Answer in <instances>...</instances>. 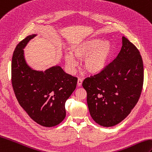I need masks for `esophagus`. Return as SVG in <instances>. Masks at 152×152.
Masks as SVG:
<instances>
[{
    "label": "esophagus",
    "mask_w": 152,
    "mask_h": 152,
    "mask_svg": "<svg viewBox=\"0 0 152 152\" xmlns=\"http://www.w3.org/2000/svg\"><path fill=\"white\" fill-rule=\"evenodd\" d=\"M82 82H83L82 80V79H80V78H78V80H77V86H78V87H81V86H82Z\"/></svg>",
    "instance_id": "34e87169"
}]
</instances>
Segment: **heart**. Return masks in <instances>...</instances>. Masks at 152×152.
<instances>
[{
  "label": "heart",
  "instance_id": "obj_1",
  "mask_svg": "<svg viewBox=\"0 0 152 152\" xmlns=\"http://www.w3.org/2000/svg\"><path fill=\"white\" fill-rule=\"evenodd\" d=\"M72 53L65 55V60L70 69L77 65V59L83 60L82 67L85 71L96 75L107 67L114 54L113 45L109 41H104L99 37H92L77 42L72 46Z\"/></svg>",
  "mask_w": 152,
  "mask_h": 152
}]
</instances>
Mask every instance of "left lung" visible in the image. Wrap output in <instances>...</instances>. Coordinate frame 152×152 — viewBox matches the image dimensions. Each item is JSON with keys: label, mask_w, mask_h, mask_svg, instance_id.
Segmentation results:
<instances>
[{"label": "left lung", "mask_w": 152, "mask_h": 152, "mask_svg": "<svg viewBox=\"0 0 152 152\" xmlns=\"http://www.w3.org/2000/svg\"><path fill=\"white\" fill-rule=\"evenodd\" d=\"M117 57L103 71L83 81L91 117L98 124L111 127L131 113L139 100L144 67L138 49L122 37Z\"/></svg>", "instance_id": "8db88e82"}]
</instances>
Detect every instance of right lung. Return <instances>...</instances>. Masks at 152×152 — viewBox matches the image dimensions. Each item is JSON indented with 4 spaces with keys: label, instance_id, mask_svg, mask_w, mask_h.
<instances>
[{
    "label": "right lung",
    "instance_id": "1",
    "mask_svg": "<svg viewBox=\"0 0 152 152\" xmlns=\"http://www.w3.org/2000/svg\"><path fill=\"white\" fill-rule=\"evenodd\" d=\"M37 36H28L17 45L12 57V82L17 100L30 117L42 126L52 127L65 118V102L76 89L77 79L58 65L45 71L28 65L24 49Z\"/></svg>",
    "mask_w": 152,
    "mask_h": 152
}]
</instances>
